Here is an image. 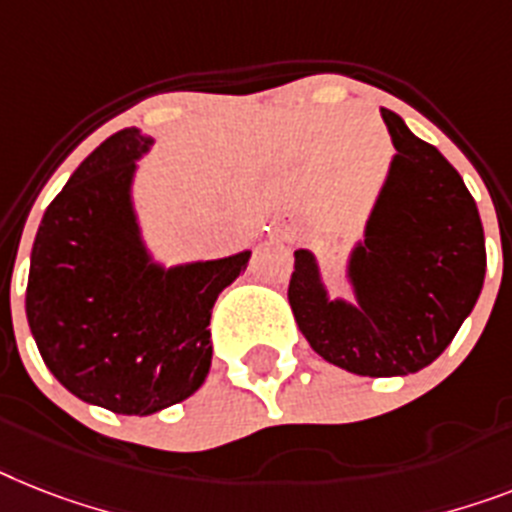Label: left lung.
<instances>
[{
	"label": "left lung",
	"mask_w": 512,
	"mask_h": 512,
	"mask_svg": "<svg viewBox=\"0 0 512 512\" xmlns=\"http://www.w3.org/2000/svg\"><path fill=\"white\" fill-rule=\"evenodd\" d=\"M395 156L348 261L356 301L329 298L316 256L295 251L287 301L308 345L358 377H405L442 356L479 301L487 248L453 164L382 109Z\"/></svg>",
	"instance_id": "8db88e82"
}]
</instances>
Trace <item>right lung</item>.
<instances>
[{
	"mask_svg": "<svg viewBox=\"0 0 512 512\" xmlns=\"http://www.w3.org/2000/svg\"><path fill=\"white\" fill-rule=\"evenodd\" d=\"M125 128L80 162L46 206L25 290L28 327L57 382L122 416L183 403L211 366V308L251 251L164 269L133 209V177L151 146Z\"/></svg>",
	"mask_w": 512,
	"mask_h": 512,
	"instance_id": "obj_1",
	"label": "right lung"
}]
</instances>
